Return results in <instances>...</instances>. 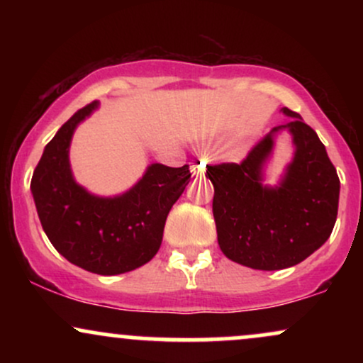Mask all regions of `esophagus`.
<instances>
[{
	"label": "esophagus",
	"instance_id": "obj_1",
	"mask_svg": "<svg viewBox=\"0 0 363 363\" xmlns=\"http://www.w3.org/2000/svg\"><path fill=\"white\" fill-rule=\"evenodd\" d=\"M191 172H193V176H196V177L205 176L206 162L201 160V158H194V160L191 162Z\"/></svg>",
	"mask_w": 363,
	"mask_h": 363
}]
</instances>
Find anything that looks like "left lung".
<instances>
[{"instance_id":"1","label":"left lung","mask_w":363,"mask_h":363,"mask_svg":"<svg viewBox=\"0 0 363 363\" xmlns=\"http://www.w3.org/2000/svg\"><path fill=\"white\" fill-rule=\"evenodd\" d=\"M273 128L242 164L208 165L213 184L218 245L228 259L277 272L298 264L331 235L340 201V179L318 133L297 112ZM289 132L294 155L277 185L265 184L276 138Z\"/></svg>"}]
</instances>
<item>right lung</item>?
<instances>
[{"label": "right lung", "mask_w": 363, "mask_h": 363, "mask_svg": "<svg viewBox=\"0 0 363 363\" xmlns=\"http://www.w3.org/2000/svg\"><path fill=\"white\" fill-rule=\"evenodd\" d=\"M101 107L77 111L45 145L30 182L37 215L56 247L72 264L112 277L147 264L158 252L170 208L189 184V165L150 164L124 193L99 196L78 184L69 164L74 131Z\"/></svg>", "instance_id": "obj_1"}]
</instances>
